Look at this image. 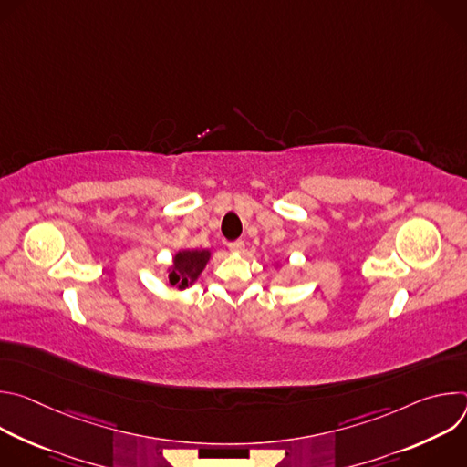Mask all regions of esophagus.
Instances as JSON below:
<instances>
[{"instance_id": "34e87169", "label": "esophagus", "mask_w": 467, "mask_h": 467, "mask_svg": "<svg viewBox=\"0 0 467 467\" xmlns=\"http://www.w3.org/2000/svg\"><path fill=\"white\" fill-rule=\"evenodd\" d=\"M229 249H231L233 253H242V251H244V242H242V240H234V242L229 244Z\"/></svg>"}]
</instances>
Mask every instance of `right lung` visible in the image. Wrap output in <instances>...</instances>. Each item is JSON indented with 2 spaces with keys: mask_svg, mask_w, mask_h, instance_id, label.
Listing matches in <instances>:
<instances>
[{
  "mask_svg": "<svg viewBox=\"0 0 467 467\" xmlns=\"http://www.w3.org/2000/svg\"><path fill=\"white\" fill-rule=\"evenodd\" d=\"M209 258V249H184L175 253L171 268H168V283L179 290L192 286L205 270Z\"/></svg>",
  "mask_w": 467,
  "mask_h": 467,
  "instance_id": "right-lung-1",
  "label": "right lung"
}]
</instances>
